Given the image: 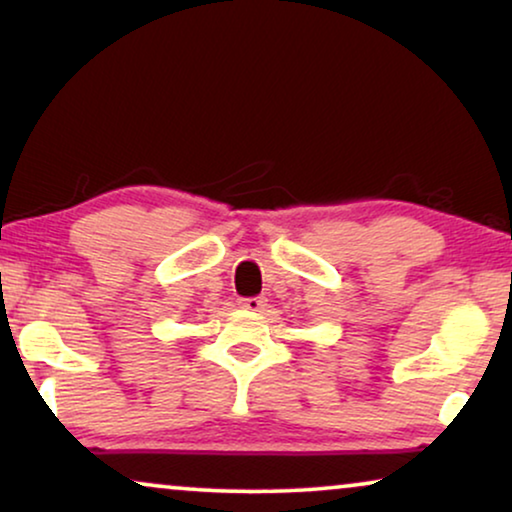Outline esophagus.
<instances>
[{"label":"esophagus","instance_id":"esophagus-1","mask_svg":"<svg viewBox=\"0 0 512 512\" xmlns=\"http://www.w3.org/2000/svg\"><path fill=\"white\" fill-rule=\"evenodd\" d=\"M265 303H268L265 298H242L240 307H242V310H247V312H261Z\"/></svg>","mask_w":512,"mask_h":512}]
</instances>
